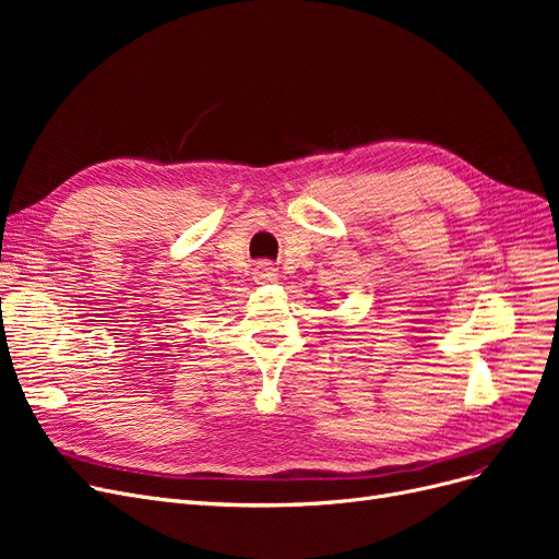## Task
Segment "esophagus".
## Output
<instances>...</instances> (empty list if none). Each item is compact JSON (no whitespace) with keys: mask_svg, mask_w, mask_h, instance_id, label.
<instances>
[{"mask_svg":"<svg viewBox=\"0 0 559 559\" xmlns=\"http://www.w3.org/2000/svg\"><path fill=\"white\" fill-rule=\"evenodd\" d=\"M253 275L261 282H273L277 280V267H273V263H259L257 270H253Z\"/></svg>","mask_w":559,"mask_h":559,"instance_id":"obj_1","label":"esophagus"}]
</instances>
